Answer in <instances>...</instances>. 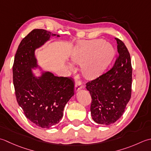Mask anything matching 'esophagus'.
<instances>
[{
  "instance_id": "obj_1",
  "label": "esophagus",
  "mask_w": 151,
  "mask_h": 151,
  "mask_svg": "<svg viewBox=\"0 0 151 151\" xmlns=\"http://www.w3.org/2000/svg\"><path fill=\"white\" fill-rule=\"evenodd\" d=\"M82 88V86H81V83L80 81L77 82V83L75 85V87H74V91L76 93L77 92H78L79 91H80Z\"/></svg>"
}]
</instances>
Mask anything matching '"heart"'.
<instances>
[{"instance_id": "obj_1", "label": "heart", "mask_w": 151, "mask_h": 151, "mask_svg": "<svg viewBox=\"0 0 151 151\" xmlns=\"http://www.w3.org/2000/svg\"><path fill=\"white\" fill-rule=\"evenodd\" d=\"M113 53L112 45L104 40L81 41L72 50L70 60L81 64V73L86 78L93 79L105 69ZM67 67L70 70L73 68L72 64H68Z\"/></svg>"}]
</instances>
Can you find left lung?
Segmentation results:
<instances>
[{
	"label": "left lung",
	"instance_id": "left-lung-1",
	"mask_svg": "<svg viewBox=\"0 0 151 151\" xmlns=\"http://www.w3.org/2000/svg\"><path fill=\"white\" fill-rule=\"evenodd\" d=\"M115 39L119 56L113 68L86 84L92 97V119L101 125L107 126L117 121L124 112L131 98L130 55L124 43Z\"/></svg>",
	"mask_w": 151,
	"mask_h": 151
}]
</instances>
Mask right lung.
Returning <instances> with one entry per match:
<instances>
[{"instance_id": "right-lung-1", "label": "right lung", "mask_w": 151, "mask_h": 151, "mask_svg": "<svg viewBox=\"0 0 151 151\" xmlns=\"http://www.w3.org/2000/svg\"><path fill=\"white\" fill-rule=\"evenodd\" d=\"M53 36L60 37L44 29L32 30L21 40L13 66L18 104L29 121L47 129L61 121L64 107L74 95L72 78L55 76L49 71H42L39 76L33 73V70H42L38 64L35 51Z\"/></svg>"}]
</instances>
